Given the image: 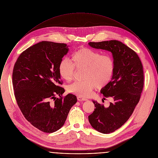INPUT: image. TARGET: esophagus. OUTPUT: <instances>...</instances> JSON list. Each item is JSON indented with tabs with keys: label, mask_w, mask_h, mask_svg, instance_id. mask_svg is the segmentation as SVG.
<instances>
[{
	"label": "esophagus",
	"mask_w": 158,
	"mask_h": 158,
	"mask_svg": "<svg viewBox=\"0 0 158 158\" xmlns=\"http://www.w3.org/2000/svg\"><path fill=\"white\" fill-rule=\"evenodd\" d=\"M77 99L79 101H87L88 100L87 98H84L82 96H77Z\"/></svg>",
	"instance_id": "34e87169"
}]
</instances>
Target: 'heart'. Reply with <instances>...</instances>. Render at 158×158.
I'll return each mask as SVG.
<instances>
[{
  "mask_svg": "<svg viewBox=\"0 0 158 158\" xmlns=\"http://www.w3.org/2000/svg\"><path fill=\"white\" fill-rule=\"evenodd\" d=\"M71 61L63 59L59 63V73L61 78L67 82L71 81L76 68L84 69V80L69 85L67 91L70 94L88 96L96 87L98 89L106 87L114 76L115 62L110 54H101L94 49L83 48L73 53Z\"/></svg>",
  "mask_w": 158,
  "mask_h": 158,
  "instance_id": "1",
  "label": "heart"
}]
</instances>
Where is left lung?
Returning <instances> with one entry per match:
<instances>
[{"label":"left lung","instance_id":"1","mask_svg":"<svg viewBox=\"0 0 158 158\" xmlns=\"http://www.w3.org/2000/svg\"><path fill=\"white\" fill-rule=\"evenodd\" d=\"M89 44L95 49L111 52L115 62L112 80L101 90L104 97H111L114 102L104 107L93 101L95 109L89 116L95 129L109 134L126 123L138 104L144 84L143 66L136 52L121 41L90 42Z\"/></svg>","mask_w":158,"mask_h":158}]
</instances>
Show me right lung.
<instances>
[{"mask_svg":"<svg viewBox=\"0 0 158 158\" xmlns=\"http://www.w3.org/2000/svg\"><path fill=\"white\" fill-rule=\"evenodd\" d=\"M68 50L66 44L43 41L23 52L14 66L12 82L18 105L26 119L44 132L61 128L77 102L73 94L62 97L64 90L59 86V65Z\"/></svg>","mask_w":158,"mask_h":158,"instance_id":"right-lung-1","label":"right lung"}]
</instances>
